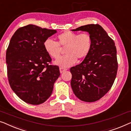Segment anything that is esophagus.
<instances>
[{
  "label": "esophagus",
  "instance_id": "1",
  "mask_svg": "<svg viewBox=\"0 0 131 131\" xmlns=\"http://www.w3.org/2000/svg\"><path fill=\"white\" fill-rule=\"evenodd\" d=\"M67 70L66 69H64V68H62V67H60V73H62L64 71H65Z\"/></svg>",
  "mask_w": 131,
  "mask_h": 131
}]
</instances>
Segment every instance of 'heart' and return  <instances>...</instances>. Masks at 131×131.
I'll use <instances>...</instances> for the list:
<instances>
[{"mask_svg":"<svg viewBox=\"0 0 131 131\" xmlns=\"http://www.w3.org/2000/svg\"><path fill=\"white\" fill-rule=\"evenodd\" d=\"M58 42L50 38L43 42V47L51 57L57 58L61 48H65V56L58 58L54 63L60 67H70L80 60L86 58L92 47V38L88 33H77L66 31L58 35Z\"/></svg>","mask_w":131,"mask_h":131,"instance_id":"heart-1","label":"heart"}]
</instances>
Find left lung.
Wrapping results in <instances>:
<instances>
[{
  "instance_id": "left-lung-1",
  "label": "left lung",
  "mask_w": 131,
  "mask_h": 131,
  "mask_svg": "<svg viewBox=\"0 0 131 131\" xmlns=\"http://www.w3.org/2000/svg\"><path fill=\"white\" fill-rule=\"evenodd\" d=\"M89 32L92 47L81 63L70 69L71 86L79 99L86 102L99 100L109 92L117 71L116 48L114 41L98 24H89L72 29Z\"/></svg>"
}]
</instances>
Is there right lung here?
I'll return each mask as SVG.
<instances>
[{"label":"right lung","instance_id":"obj_1","mask_svg":"<svg viewBox=\"0 0 131 131\" xmlns=\"http://www.w3.org/2000/svg\"><path fill=\"white\" fill-rule=\"evenodd\" d=\"M56 30L28 25L17 29L6 51L7 77L11 89L26 103L39 105L51 95L60 76L59 67L49 65L51 58L43 47Z\"/></svg>","mask_w":131,"mask_h":131}]
</instances>
